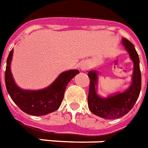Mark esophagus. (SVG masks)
<instances>
[{
	"instance_id": "obj_1",
	"label": "esophagus",
	"mask_w": 148,
	"mask_h": 148,
	"mask_svg": "<svg viewBox=\"0 0 148 148\" xmlns=\"http://www.w3.org/2000/svg\"><path fill=\"white\" fill-rule=\"evenodd\" d=\"M88 63H85V62H83V63H81V65H80V69H81V71H85V70L88 69Z\"/></svg>"
}]
</instances>
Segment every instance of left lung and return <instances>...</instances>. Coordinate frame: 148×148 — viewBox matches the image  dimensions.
<instances>
[{"label":"left lung","mask_w":148,"mask_h":148,"mask_svg":"<svg viewBox=\"0 0 148 148\" xmlns=\"http://www.w3.org/2000/svg\"><path fill=\"white\" fill-rule=\"evenodd\" d=\"M121 43L133 63L132 83L129 88L121 92H115L103 97L97 93L99 71L91 70L88 74L90 79L88 108L92 113L105 119H119L125 115L133 108L140 92L141 74L138 54L134 45L127 39L122 38Z\"/></svg>","instance_id":"8db88e82"}]
</instances>
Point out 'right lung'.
Returning a JSON list of instances; mask_svg holds the SVG:
<instances>
[{
    "label": "right lung",
    "instance_id": "add662e5",
    "mask_svg": "<svg viewBox=\"0 0 148 148\" xmlns=\"http://www.w3.org/2000/svg\"><path fill=\"white\" fill-rule=\"evenodd\" d=\"M13 51L12 49L9 52L5 71V85L13 102L23 112L30 115H45L59 109L66 85L79 71L70 70L62 72L51 85L42 89H23L17 85L11 71Z\"/></svg>",
    "mask_w": 148,
    "mask_h": 148
}]
</instances>
